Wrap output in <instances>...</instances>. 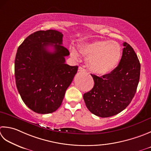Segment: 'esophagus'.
Segmentation results:
<instances>
[{"instance_id":"34e87169","label":"esophagus","mask_w":151,"mask_h":151,"mask_svg":"<svg viewBox=\"0 0 151 151\" xmlns=\"http://www.w3.org/2000/svg\"><path fill=\"white\" fill-rule=\"evenodd\" d=\"M78 72H85L86 71V69H84L83 67H78Z\"/></svg>"}]
</instances>
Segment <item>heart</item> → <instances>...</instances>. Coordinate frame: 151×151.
Listing matches in <instances>:
<instances>
[{"instance_id":"b5f03b06","label":"heart","mask_w":151,"mask_h":151,"mask_svg":"<svg viewBox=\"0 0 151 151\" xmlns=\"http://www.w3.org/2000/svg\"><path fill=\"white\" fill-rule=\"evenodd\" d=\"M79 51L86 57L89 69L97 75H106L113 71L119 65L122 56L120 45L113 40L83 43L79 46ZM70 52L74 59L78 58V53L75 48L70 49Z\"/></svg>"}]
</instances>
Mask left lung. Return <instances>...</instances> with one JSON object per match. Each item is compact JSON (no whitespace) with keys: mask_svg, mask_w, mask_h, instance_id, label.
Returning a JSON list of instances; mask_svg holds the SVG:
<instances>
[{"mask_svg":"<svg viewBox=\"0 0 151 151\" xmlns=\"http://www.w3.org/2000/svg\"><path fill=\"white\" fill-rule=\"evenodd\" d=\"M123 46L120 63L113 71L101 77L91 74L94 86L83 98L88 110L97 116L106 118L120 113L136 92L141 65L132 47L126 42Z\"/></svg>","mask_w":151,"mask_h":151,"instance_id":"8db88e82","label":"left lung"}]
</instances>
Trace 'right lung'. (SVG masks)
<instances>
[{"label":"right lung","mask_w":151,"mask_h":151,"mask_svg":"<svg viewBox=\"0 0 151 151\" xmlns=\"http://www.w3.org/2000/svg\"><path fill=\"white\" fill-rule=\"evenodd\" d=\"M63 35L38 31L18 47L15 59L16 84L23 101L35 113L48 114L60 107L78 66L65 63L69 52L62 45ZM52 47L54 51L48 49Z\"/></svg>","instance_id":"add662e5"}]
</instances>
